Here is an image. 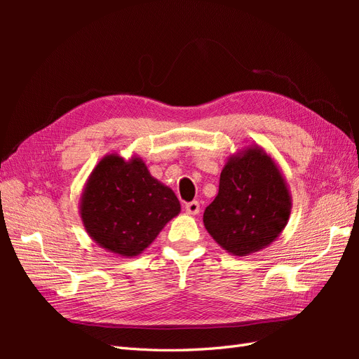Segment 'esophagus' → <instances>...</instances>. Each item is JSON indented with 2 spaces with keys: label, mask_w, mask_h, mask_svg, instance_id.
I'll list each match as a JSON object with an SVG mask.
<instances>
[{
  "label": "esophagus",
  "mask_w": 359,
  "mask_h": 359,
  "mask_svg": "<svg viewBox=\"0 0 359 359\" xmlns=\"http://www.w3.org/2000/svg\"><path fill=\"white\" fill-rule=\"evenodd\" d=\"M199 211H201V205H199L198 201L189 202V203L186 205V212L190 214V215H196V214H199Z\"/></svg>",
  "instance_id": "34e87169"
}]
</instances>
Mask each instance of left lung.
I'll return each mask as SVG.
<instances>
[{"label": "left lung", "instance_id": "8db88e82", "mask_svg": "<svg viewBox=\"0 0 359 359\" xmlns=\"http://www.w3.org/2000/svg\"><path fill=\"white\" fill-rule=\"evenodd\" d=\"M292 196L276 160L257 144L227 158L219 194L203 212L205 229L233 256H248L274 243L286 227Z\"/></svg>", "mask_w": 359, "mask_h": 359}]
</instances>
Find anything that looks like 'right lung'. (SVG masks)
<instances>
[{"instance_id":"add662e5","label":"right lung","mask_w":359,"mask_h":359,"mask_svg":"<svg viewBox=\"0 0 359 359\" xmlns=\"http://www.w3.org/2000/svg\"><path fill=\"white\" fill-rule=\"evenodd\" d=\"M181 212L175 193L133 156L106 154L86 180L79 214L91 240L114 255L135 257Z\"/></svg>"}]
</instances>
